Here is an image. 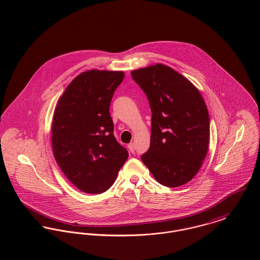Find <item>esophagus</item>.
Masks as SVG:
<instances>
[{
  "label": "esophagus",
  "instance_id": "34e87169",
  "mask_svg": "<svg viewBox=\"0 0 260 260\" xmlns=\"http://www.w3.org/2000/svg\"><path fill=\"white\" fill-rule=\"evenodd\" d=\"M127 147H128L129 151H131L132 153H135V144H134V143H131V144L127 145Z\"/></svg>",
  "mask_w": 260,
  "mask_h": 260
}]
</instances>
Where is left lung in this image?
<instances>
[{"mask_svg": "<svg viewBox=\"0 0 260 260\" xmlns=\"http://www.w3.org/2000/svg\"><path fill=\"white\" fill-rule=\"evenodd\" d=\"M132 77L152 113L150 146L143 162L165 186L187 183L200 171L209 144V116L200 90L161 63L133 71Z\"/></svg>", "mask_w": 260, "mask_h": 260, "instance_id": "left-lung-1", "label": "left lung"}]
</instances>
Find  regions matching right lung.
Segmentation results:
<instances>
[{"instance_id":"right-lung-1","label":"right lung","mask_w":260,"mask_h":260,"mask_svg":"<svg viewBox=\"0 0 260 260\" xmlns=\"http://www.w3.org/2000/svg\"><path fill=\"white\" fill-rule=\"evenodd\" d=\"M123 72L90 70L58 100L52 124L54 156L68 179L86 193H103L128 157L114 136L110 106Z\"/></svg>"}]
</instances>
